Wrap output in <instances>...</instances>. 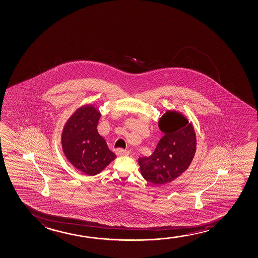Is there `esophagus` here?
<instances>
[{"label": "esophagus", "instance_id": "obj_1", "mask_svg": "<svg viewBox=\"0 0 258 258\" xmlns=\"http://www.w3.org/2000/svg\"><path fill=\"white\" fill-rule=\"evenodd\" d=\"M116 153L118 156H129L130 152L126 150H123V149H118L116 150Z\"/></svg>", "mask_w": 258, "mask_h": 258}]
</instances>
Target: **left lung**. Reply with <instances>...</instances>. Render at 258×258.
Here are the masks:
<instances>
[{
    "label": "left lung",
    "instance_id": "left-lung-1",
    "mask_svg": "<svg viewBox=\"0 0 258 258\" xmlns=\"http://www.w3.org/2000/svg\"><path fill=\"white\" fill-rule=\"evenodd\" d=\"M165 135L153 154L138 159L143 178L154 185L174 181L188 169L196 152L197 139L192 123L176 111L165 112L158 121Z\"/></svg>",
    "mask_w": 258,
    "mask_h": 258
}]
</instances>
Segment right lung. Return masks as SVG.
Wrapping results in <instances>:
<instances>
[{"instance_id": "1", "label": "right lung", "mask_w": 258, "mask_h": 258, "mask_svg": "<svg viewBox=\"0 0 258 258\" xmlns=\"http://www.w3.org/2000/svg\"><path fill=\"white\" fill-rule=\"evenodd\" d=\"M100 115L93 105H85L70 116L61 135L66 158L77 170L92 176L116 158L97 130Z\"/></svg>"}]
</instances>
